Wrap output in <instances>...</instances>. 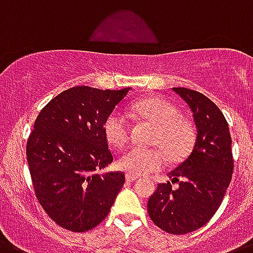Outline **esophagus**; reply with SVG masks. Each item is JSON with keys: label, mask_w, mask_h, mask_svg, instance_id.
<instances>
[{"label": "esophagus", "mask_w": 253, "mask_h": 253, "mask_svg": "<svg viewBox=\"0 0 253 253\" xmlns=\"http://www.w3.org/2000/svg\"><path fill=\"white\" fill-rule=\"evenodd\" d=\"M137 179V176H135V175H131V173H127L126 175V180L128 182H132V181H135V180Z\"/></svg>", "instance_id": "34e87169"}]
</instances>
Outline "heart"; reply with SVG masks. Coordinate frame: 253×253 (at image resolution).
<instances>
[{"mask_svg": "<svg viewBox=\"0 0 253 253\" xmlns=\"http://www.w3.org/2000/svg\"><path fill=\"white\" fill-rule=\"evenodd\" d=\"M131 112L156 125L153 144L163 149L131 148L117 162L122 171L135 176L148 175L165 166V151L171 161H180L190 153L195 141V128L190 121L180 116V110L173 104L159 96L144 97L131 105ZM104 135L110 145L116 148L126 145L130 139L126 116L118 110L112 112L104 122Z\"/></svg>", "mask_w": 253, "mask_h": 253, "instance_id": "heart-1", "label": "heart"}]
</instances>
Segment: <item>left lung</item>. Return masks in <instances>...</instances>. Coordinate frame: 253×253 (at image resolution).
<instances>
[{
	"instance_id": "1",
	"label": "left lung",
	"mask_w": 253,
	"mask_h": 253,
	"mask_svg": "<svg viewBox=\"0 0 253 253\" xmlns=\"http://www.w3.org/2000/svg\"><path fill=\"white\" fill-rule=\"evenodd\" d=\"M173 91L192 110L197 139L188 158L169 173L171 181L158 184L148 201V213L163 231L186 234L216 213L230 184L234 159L228 122L217 105L198 91L185 87Z\"/></svg>"
}]
</instances>
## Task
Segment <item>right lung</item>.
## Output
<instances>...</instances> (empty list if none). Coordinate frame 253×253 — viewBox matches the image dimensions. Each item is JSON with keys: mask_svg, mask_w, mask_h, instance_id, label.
Masks as SVG:
<instances>
[{"mask_svg": "<svg viewBox=\"0 0 253 253\" xmlns=\"http://www.w3.org/2000/svg\"><path fill=\"white\" fill-rule=\"evenodd\" d=\"M128 90L72 87L38 114L27 141V161L36 198L61 228L94 229L125 184V173L99 171L113 162L104 122Z\"/></svg>", "mask_w": 253, "mask_h": 253, "instance_id": "1", "label": "right lung"}]
</instances>
